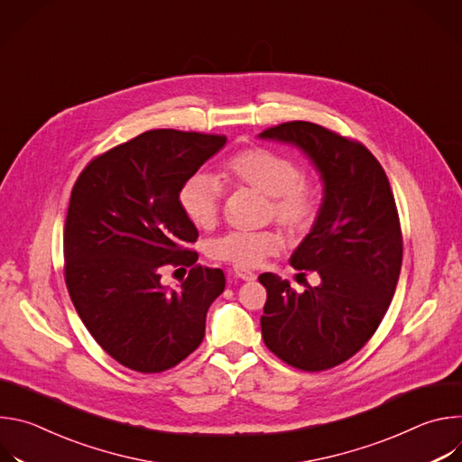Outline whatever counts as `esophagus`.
Listing matches in <instances>:
<instances>
[{"label": "esophagus", "instance_id": "obj_1", "mask_svg": "<svg viewBox=\"0 0 462 462\" xmlns=\"http://www.w3.org/2000/svg\"><path fill=\"white\" fill-rule=\"evenodd\" d=\"M234 276L239 278V280H243V282H254V280H255V274H254V273H250V271H246V269H239V267L234 269Z\"/></svg>", "mask_w": 462, "mask_h": 462}]
</instances>
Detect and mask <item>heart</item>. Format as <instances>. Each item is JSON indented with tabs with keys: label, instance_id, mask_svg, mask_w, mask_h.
<instances>
[{
	"label": "heart",
	"instance_id": "obj_1",
	"mask_svg": "<svg viewBox=\"0 0 462 462\" xmlns=\"http://www.w3.org/2000/svg\"><path fill=\"white\" fill-rule=\"evenodd\" d=\"M219 177L225 182L246 184L271 197V214L291 232H303L318 212L316 189L301 179L298 164L267 148H248L226 161ZM223 199V184L216 175L197 171L189 175L179 201L186 217L201 228L216 223ZM283 239L274 230L228 232L214 239L208 252L214 259L228 261L239 269L261 265L282 250Z\"/></svg>",
	"mask_w": 462,
	"mask_h": 462
}]
</instances>
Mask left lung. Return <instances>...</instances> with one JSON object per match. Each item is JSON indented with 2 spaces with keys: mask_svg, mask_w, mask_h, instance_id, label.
<instances>
[{
  "mask_svg": "<svg viewBox=\"0 0 462 462\" xmlns=\"http://www.w3.org/2000/svg\"><path fill=\"white\" fill-rule=\"evenodd\" d=\"M257 137L300 150L323 184L312 228L291 255L296 271L316 273L319 283L296 292L287 280L261 274L267 289L261 335L289 365L331 369L374 335L397 289L402 265L397 205L385 171L360 143L303 120Z\"/></svg>",
  "mask_w": 462,
  "mask_h": 462,
  "instance_id": "8db88e82",
  "label": "left lung"
}]
</instances>
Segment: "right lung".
Wrapping results in <instances>:
<instances>
[{
    "instance_id": "1",
    "label": "right lung",
    "mask_w": 462,
    "mask_h": 462,
    "mask_svg": "<svg viewBox=\"0 0 462 462\" xmlns=\"http://www.w3.org/2000/svg\"><path fill=\"white\" fill-rule=\"evenodd\" d=\"M226 144L223 135L152 129L91 161L65 219V283L97 344L118 364L161 373L205 338L207 312L225 291L221 269L195 265L199 237L179 191ZM191 266L173 290L162 271Z\"/></svg>"
}]
</instances>
